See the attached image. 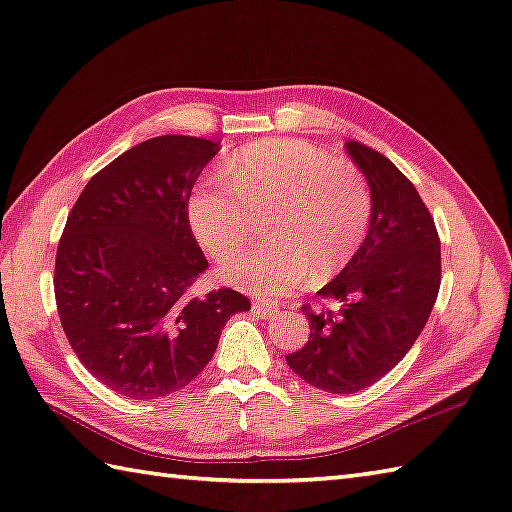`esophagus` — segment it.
Returning <instances> with one entry per match:
<instances>
[{"label":"esophagus","instance_id":"esophagus-1","mask_svg":"<svg viewBox=\"0 0 512 512\" xmlns=\"http://www.w3.org/2000/svg\"><path fill=\"white\" fill-rule=\"evenodd\" d=\"M252 312H254L256 316H263V318H267V316H274L278 310H276V307H272V305L263 303V301H254V305H252Z\"/></svg>","mask_w":512,"mask_h":512}]
</instances>
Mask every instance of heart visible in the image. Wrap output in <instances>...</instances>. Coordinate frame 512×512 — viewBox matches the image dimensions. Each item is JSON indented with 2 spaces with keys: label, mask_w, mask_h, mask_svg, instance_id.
I'll list each match as a JSON object with an SVG mask.
<instances>
[{
  "label": "heart",
  "mask_w": 512,
  "mask_h": 512,
  "mask_svg": "<svg viewBox=\"0 0 512 512\" xmlns=\"http://www.w3.org/2000/svg\"><path fill=\"white\" fill-rule=\"evenodd\" d=\"M191 231L211 256L243 249L265 220L267 243L229 260L225 283L281 298L314 272L327 281L359 252L372 196L361 169L303 140H260L229 158L225 178H207L187 202Z\"/></svg>",
  "instance_id": "1"
}]
</instances>
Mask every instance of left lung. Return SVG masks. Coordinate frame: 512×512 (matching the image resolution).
I'll list each match as a JSON object with an SVG mask.
<instances>
[{
	"instance_id": "8db88e82",
	"label": "left lung",
	"mask_w": 512,
	"mask_h": 512,
	"mask_svg": "<svg viewBox=\"0 0 512 512\" xmlns=\"http://www.w3.org/2000/svg\"><path fill=\"white\" fill-rule=\"evenodd\" d=\"M345 149L370 185L368 234L318 289L341 310L303 305L310 339L285 356L305 383L332 394H354L388 374L419 339L441 285L439 234L419 191L383 153L354 140Z\"/></svg>"
}]
</instances>
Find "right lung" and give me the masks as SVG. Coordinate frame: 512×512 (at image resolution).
Returning <instances> with one entry per match:
<instances>
[{
  "label": "right lung",
  "mask_w": 512,
  "mask_h": 512,
  "mask_svg": "<svg viewBox=\"0 0 512 512\" xmlns=\"http://www.w3.org/2000/svg\"><path fill=\"white\" fill-rule=\"evenodd\" d=\"M220 142L160 136L86 182L55 256L57 314L73 352L106 388L149 401L191 383L225 323L252 310L223 287L191 296L207 258L187 202Z\"/></svg>",
  "instance_id": "1"
}]
</instances>
